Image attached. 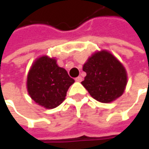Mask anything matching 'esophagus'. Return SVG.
<instances>
[{"mask_svg":"<svg viewBox=\"0 0 149 149\" xmlns=\"http://www.w3.org/2000/svg\"><path fill=\"white\" fill-rule=\"evenodd\" d=\"M77 82H81L82 80H83V78H82V77H80V76H78L77 77H76V79H75Z\"/></svg>","mask_w":149,"mask_h":149,"instance_id":"esophagus-1","label":"esophagus"}]
</instances>
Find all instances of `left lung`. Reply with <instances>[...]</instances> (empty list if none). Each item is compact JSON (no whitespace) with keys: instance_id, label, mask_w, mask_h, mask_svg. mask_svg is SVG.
<instances>
[{"instance_id":"1","label":"left lung","mask_w":149,"mask_h":149,"mask_svg":"<svg viewBox=\"0 0 149 149\" xmlns=\"http://www.w3.org/2000/svg\"><path fill=\"white\" fill-rule=\"evenodd\" d=\"M83 71L86 76L81 84L100 103L115 101L126 89L128 75L125 67L106 50L94 52L84 64Z\"/></svg>"}]
</instances>
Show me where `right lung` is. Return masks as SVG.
I'll use <instances>...</instances> for the list:
<instances>
[{
	"label": "right lung",
	"instance_id": "1",
	"mask_svg": "<svg viewBox=\"0 0 149 149\" xmlns=\"http://www.w3.org/2000/svg\"><path fill=\"white\" fill-rule=\"evenodd\" d=\"M74 82L65 69L57 65L55 58L43 55L36 58L28 72L26 89L36 104L51 109L63 103Z\"/></svg>",
	"mask_w": 149,
	"mask_h": 149
}]
</instances>
